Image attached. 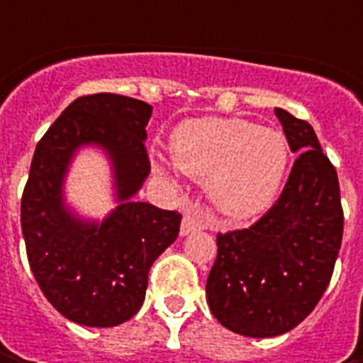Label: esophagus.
I'll list each match as a JSON object with an SVG mask.
<instances>
[{
	"label": "esophagus",
	"mask_w": 363,
	"mask_h": 363,
	"mask_svg": "<svg viewBox=\"0 0 363 363\" xmlns=\"http://www.w3.org/2000/svg\"><path fill=\"white\" fill-rule=\"evenodd\" d=\"M202 218L198 216V214H194V212H186L184 214V220H182V226H179V234L182 236H188V234H191V232L200 230L202 228Z\"/></svg>",
	"instance_id": "esophagus-1"
}]
</instances>
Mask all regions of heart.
<instances>
[{
	"label": "heart",
	"mask_w": 363,
	"mask_h": 363,
	"mask_svg": "<svg viewBox=\"0 0 363 363\" xmlns=\"http://www.w3.org/2000/svg\"><path fill=\"white\" fill-rule=\"evenodd\" d=\"M175 165L206 189L220 214L250 220L277 202L291 149L283 133L246 119L202 117L179 123L169 137Z\"/></svg>",
	"instance_id": "1"
}]
</instances>
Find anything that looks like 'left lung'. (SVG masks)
<instances>
[{"mask_svg": "<svg viewBox=\"0 0 363 363\" xmlns=\"http://www.w3.org/2000/svg\"><path fill=\"white\" fill-rule=\"evenodd\" d=\"M293 153L286 186L250 228L218 234L206 299L226 329L246 337L283 335L325 293L342 248L343 210L335 167L313 127L274 108Z\"/></svg>", "mask_w": 363, "mask_h": 363, "instance_id": "8db88e82", "label": "left lung"}]
</instances>
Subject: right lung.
I'll list each match as a JSON object with an SVG mask.
<instances>
[{
	"label": "right lung",
	"mask_w": 363,
	"mask_h": 363,
	"mask_svg": "<svg viewBox=\"0 0 363 363\" xmlns=\"http://www.w3.org/2000/svg\"><path fill=\"white\" fill-rule=\"evenodd\" d=\"M151 111L121 94L80 96L35 145L21 196V234L42 293L78 325L129 321L145 301L151 264L177 238V212L135 200L151 169ZM82 148H96L111 167L118 206L103 220L82 217L65 200V177Z\"/></svg>",
	"instance_id": "add662e5"
}]
</instances>
